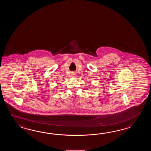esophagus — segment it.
Masks as SVG:
<instances>
[{
  "label": "esophagus",
  "mask_w": 151,
  "mask_h": 151,
  "mask_svg": "<svg viewBox=\"0 0 151 151\" xmlns=\"http://www.w3.org/2000/svg\"><path fill=\"white\" fill-rule=\"evenodd\" d=\"M74 75H75V74H74V73H71V76H72V77H74Z\"/></svg>",
  "instance_id": "34e87169"
}]
</instances>
